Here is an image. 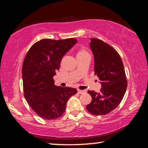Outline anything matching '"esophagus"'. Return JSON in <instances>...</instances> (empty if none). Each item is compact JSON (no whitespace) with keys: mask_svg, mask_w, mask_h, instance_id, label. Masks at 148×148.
<instances>
[{"mask_svg":"<svg viewBox=\"0 0 148 148\" xmlns=\"http://www.w3.org/2000/svg\"><path fill=\"white\" fill-rule=\"evenodd\" d=\"M86 91H85V90H81L79 89H77V92L79 94H82V93H84V92H86Z\"/></svg>","mask_w":148,"mask_h":148,"instance_id":"1","label":"esophagus"}]
</instances>
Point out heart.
I'll return each mask as SVG.
<instances>
[{
	"label": "heart",
	"mask_w": 148,
	"mask_h": 148,
	"mask_svg": "<svg viewBox=\"0 0 148 148\" xmlns=\"http://www.w3.org/2000/svg\"><path fill=\"white\" fill-rule=\"evenodd\" d=\"M86 54H89V53H87V51H86V49H82L79 50V51L77 52V56H79V55H86Z\"/></svg>",
	"instance_id": "obj_1"
}]
</instances>
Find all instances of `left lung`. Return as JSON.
Returning <instances> with one entry per match:
<instances>
[{"mask_svg": "<svg viewBox=\"0 0 148 148\" xmlns=\"http://www.w3.org/2000/svg\"><path fill=\"white\" fill-rule=\"evenodd\" d=\"M90 47L95 59V74L101 81V92L88 91L92 97L86 108L89 113L101 116L116 109L121 102L127 87V81L121 57L109 44L97 38H91Z\"/></svg>", "mask_w": 148, "mask_h": 148, "instance_id": "8db88e82", "label": "left lung"}]
</instances>
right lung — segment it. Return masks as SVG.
<instances>
[{"label": "right lung", "mask_w": 148, "mask_h": 148, "mask_svg": "<svg viewBox=\"0 0 148 148\" xmlns=\"http://www.w3.org/2000/svg\"><path fill=\"white\" fill-rule=\"evenodd\" d=\"M77 42L76 38L42 39L31 47L22 66L24 97L34 112L44 119L59 118L68 100L76 89L56 86L53 76L65 53Z\"/></svg>", "instance_id": "right-lung-1"}]
</instances>
